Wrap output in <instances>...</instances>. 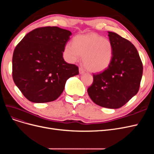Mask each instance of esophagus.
Segmentation results:
<instances>
[{"mask_svg":"<svg viewBox=\"0 0 154 154\" xmlns=\"http://www.w3.org/2000/svg\"><path fill=\"white\" fill-rule=\"evenodd\" d=\"M79 72H80V74H81L85 73V71L83 70V69L82 67L79 68Z\"/></svg>","mask_w":154,"mask_h":154,"instance_id":"esophagus-1","label":"esophagus"}]
</instances>
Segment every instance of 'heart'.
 Wrapping results in <instances>:
<instances>
[{
    "label": "heart",
    "instance_id": "b5f03b06",
    "mask_svg": "<svg viewBox=\"0 0 154 154\" xmlns=\"http://www.w3.org/2000/svg\"><path fill=\"white\" fill-rule=\"evenodd\" d=\"M64 55L70 63H74L83 57V64L91 72H100L109 67L113 57L111 42L95 33L78 35L72 44L64 48Z\"/></svg>",
    "mask_w": 154,
    "mask_h": 154
}]
</instances>
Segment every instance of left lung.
<instances>
[{
	"label": "left lung",
	"mask_w": 154,
	"mask_h": 154,
	"mask_svg": "<svg viewBox=\"0 0 154 154\" xmlns=\"http://www.w3.org/2000/svg\"><path fill=\"white\" fill-rule=\"evenodd\" d=\"M113 45V57L104 71L93 74L87 92L96 105L119 109L136 95L143 75V63L135 46L114 32H108Z\"/></svg>",
	"instance_id": "obj_1"
}]
</instances>
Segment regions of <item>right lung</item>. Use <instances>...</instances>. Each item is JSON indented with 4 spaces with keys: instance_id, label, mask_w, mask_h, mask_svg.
<instances>
[{
    "instance_id": "add662e5",
    "label": "right lung",
    "mask_w": 154,
    "mask_h": 154,
    "mask_svg": "<svg viewBox=\"0 0 154 154\" xmlns=\"http://www.w3.org/2000/svg\"><path fill=\"white\" fill-rule=\"evenodd\" d=\"M71 32L56 26L36 28L17 44L12 59V76L15 85L33 103L57 100L66 81L78 75L74 64L63 58L65 45Z\"/></svg>"
}]
</instances>
